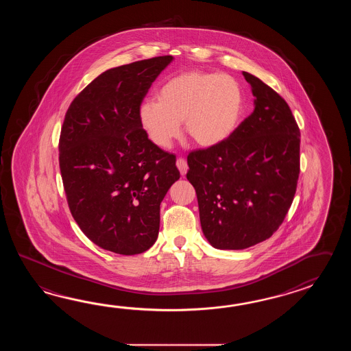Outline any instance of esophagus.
<instances>
[{
    "label": "esophagus",
    "mask_w": 351,
    "mask_h": 351,
    "mask_svg": "<svg viewBox=\"0 0 351 351\" xmlns=\"http://www.w3.org/2000/svg\"><path fill=\"white\" fill-rule=\"evenodd\" d=\"M176 165H177V168H178L180 174L186 176V171H188V163H186V159L184 158H178Z\"/></svg>",
    "instance_id": "1"
}]
</instances>
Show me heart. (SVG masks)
<instances>
[{"label": "heart", "instance_id": "1", "mask_svg": "<svg viewBox=\"0 0 351 351\" xmlns=\"http://www.w3.org/2000/svg\"><path fill=\"white\" fill-rule=\"evenodd\" d=\"M157 97L143 101L138 117L150 142L163 149L178 138L182 121L198 145H218L239 127L243 112L242 90L230 75L184 71L165 82Z\"/></svg>", "mask_w": 351, "mask_h": 351}]
</instances>
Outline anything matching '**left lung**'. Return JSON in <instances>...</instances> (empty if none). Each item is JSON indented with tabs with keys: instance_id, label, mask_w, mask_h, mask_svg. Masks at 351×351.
<instances>
[{
	"instance_id": "left-lung-1",
	"label": "left lung",
	"mask_w": 351,
	"mask_h": 351,
	"mask_svg": "<svg viewBox=\"0 0 351 351\" xmlns=\"http://www.w3.org/2000/svg\"><path fill=\"white\" fill-rule=\"evenodd\" d=\"M254 112L228 139L188 154L202 231L218 250H245L269 239L291 207L300 174V129L269 85L242 73Z\"/></svg>"
}]
</instances>
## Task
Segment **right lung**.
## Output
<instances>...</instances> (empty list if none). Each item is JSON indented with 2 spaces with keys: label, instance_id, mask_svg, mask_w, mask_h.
<instances>
[{
  "label": "right lung",
  "instance_id": "1",
  "mask_svg": "<svg viewBox=\"0 0 351 351\" xmlns=\"http://www.w3.org/2000/svg\"><path fill=\"white\" fill-rule=\"evenodd\" d=\"M158 56L99 75L67 109L59 142L67 204L84 234L114 254L157 241L160 203L180 174L176 156L150 142L138 109L172 62Z\"/></svg>",
  "mask_w": 351,
  "mask_h": 351
}]
</instances>
